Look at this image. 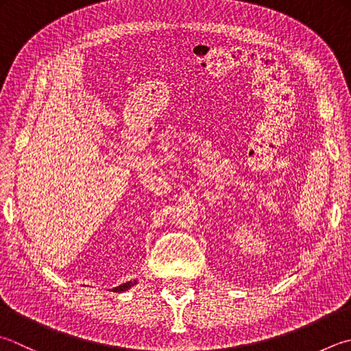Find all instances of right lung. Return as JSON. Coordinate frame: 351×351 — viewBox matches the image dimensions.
Returning <instances> with one entry per match:
<instances>
[{"instance_id": "obj_1", "label": "right lung", "mask_w": 351, "mask_h": 351, "mask_svg": "<svg viewBox=\"0 0 351 351\" xmlns=\"http://www.w3.org/2000/svg\"><path fill=\"white\" fill-rule=\"evenodd\" d=\"M136 284V281H128V282H125V284H121V286L119 287H114L113 290L114 292H125V290H128V289H131Z\"/></svg>"}]
</instances>
